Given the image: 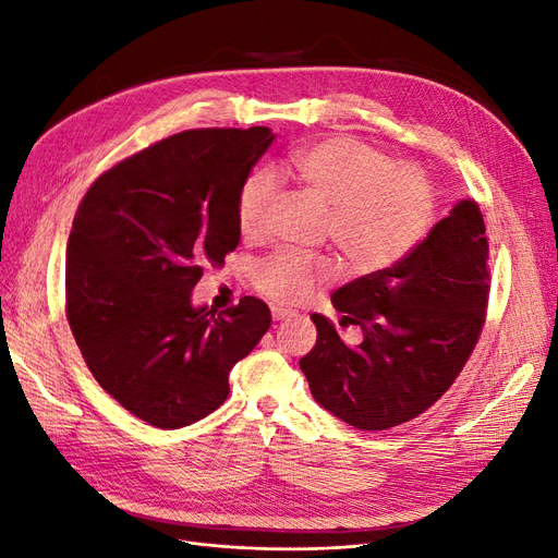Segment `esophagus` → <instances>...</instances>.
<instances>
[{"mask_svg":"<svg viewBox=\"0 0 558 558\" xmlns=\"http://www.w3.org/2000/svg\"><path fill=\"white\" fill-rule=\"evenodd\" d=\"M295 314L293 312H289V310H281V307H275L272 310V318L275 320H286V318H293Z\"/></svg>","mask_w":558,"mask_h":558,"instance_id":"34e87169","label":"esophagus"}]
</instances>
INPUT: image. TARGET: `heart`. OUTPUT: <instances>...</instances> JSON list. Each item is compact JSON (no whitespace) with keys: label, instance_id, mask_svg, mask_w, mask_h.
Instances as JSON below:
<instances>
[{"label":"heart","instance_id":"heart-1","mask_svg":"<svg viewBox=\"0 0 558 558\" xmlns=\"http://www.w3.org/2000/svg\"><path fill=\"white\" fill-rule=\"evenodd\" d=\"M302 193L328 207V232L342 260L369 275L408 258L426 238L435 214V189L416 165H393L384 150L353 137H330L298 148L286 162ZM279 179L253 170L238 195L244 234L267 226L279 199ZM330 277L324 260L277 253L256 269L258 291L277 305L293 307Z\"/></svg>","mask_w":558,"mask_h":558}]
</instances>
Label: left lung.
<instances>
[{"mask_svg":"<svg viewBox=\"0 0 558 558\" xmlns=\"http://www.w3.org/2000/svg\"><path fill=\"white\" fill-rule=\"evenodd\" d=\"M486 228L463 199L400 263L332 293L340 326H361L349 347L312 314L316 344L300 369L320 408L361 430H386L426 412L477 344L488 298Z\"/></svg>","mask_w":558,"mask_h":558,"instance_id":"8db88e82","label":"left lung"}]
</instances>
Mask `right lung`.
I'll list each match as a JSON object with an SVG mask.
<instances>
[{"label": "right lung", "instance_id": "1", "mask_svg": "<svg viewBox=\"0 0 558 558\" xmlns=\"http://www.w3.org/2000/svg\"><path fill=\"white\" fill-rule=\"evenodd\" d=\"M269 128L189 130L99 177L66 242V318L93 377L137 418L183 428L230 391V369L272 316L242 298L193 305L205 265L240 244L238 195L272 146Z\"/></svg>", "mask_w": 558, "mask_h": 558}]
</instances>
